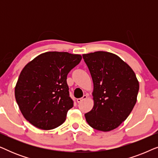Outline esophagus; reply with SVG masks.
<instances>
[{
	"instance_id": "1",
	"label": "esophagus",
	"mask_w": 158,
	"mask_h": 158,
	"mask_svg": "<svg viewBox=\"0 0 158 158\" xmlns=\"http://www.w3.org/2000/svg\"><path fill=\"white\" fill-rule=\"evenodd\" d=\"M88 98V96H86V95H84V96L82 97V98H77V103H81L82 101H83V100H85V99H86Z\"/></svg>"
}]
</instances>
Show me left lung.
<instances>
[{
	"instance_id": "left-lung-1",
	"label": "left lung",
	"mask_w": 158,
	"mask_h": 158,
	"mask_svg": "<svg viewBox=\"0 0 158 158\" xmlns=\"http://www.w3.org/2000/svg\"><path fill=\"white\" fill-rule=\"evenodd\" d=\"M83 57L94 83V107L85 114L86 122L97 130H113L132 111L139 81L131 67L115 54L98 51Z\"/></svg>"
}]
</instances>
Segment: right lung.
<instances>
[{
	"mask_svg": "<svg viewBox=\"0 0 158 158\" xmlns=\"http://www.w3.org/2000/svg\"><path fill=\"white\" fill-rule=\"evenodd\" d=\"M81 59V55L47 52L23 68L15 86V98L23 117L33 126L50 130L63 124L73 106L67 75Z\"/></svg>",
	"mask_w": 158,
	"mask_h": 158,
	"instance_id": "add662e5",
	"label": "right lung"
}]
</instances>
